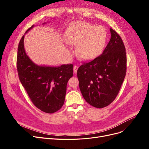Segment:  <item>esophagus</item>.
I'll list each match as a JSON object with an SVG mask.
<instances>
[{"mask_svg":"<svg viewBox=\"0 0 149 149\" xmlns=\"http://www.w3.org/2000/svg\"><path fill=\"white\" fill-rule=\"evenodd\" d=\"M77 70H78V66H74V74H77Z\"/></svg>","mask_w":149,"mask_h":149,"instance_id":"1","label":"esophagus"}]
</instances>
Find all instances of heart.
<instances>
[{"label":"heart","mask_w":149,"mask_h":149,"mask_svg":"<svg viewBox=\"0 0 149 149\" xmlns=\"http://www.w3.org/2000/svg\"><path fill=\"white\" fill-rule=\"evenodd\" d=\"M107 38V31L104 26L78 22L70 26L66 36V42L70 45H78L77 51L79 56L88 60L103 51ZM66 51L69 52V50Z\"/></svg>","instance_id":"1"}]
</instances>
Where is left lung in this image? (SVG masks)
Listing matches in <instances>:
<instances>
[{
    "label": "left lung",
    "mask_w": 149,
    "mask_h": 149,
    "mask_svg": "<svg viewBox=\"0 0 149 149\" xmlns=\"http://www.w3.org/2000/svg\"><path fill=\"white\" fill-rule=\"evenodd\" d=\"M110 31L111 38L103 54L77 70L83 98L97 108L106 107L115 99L126 73L124 45L115 30Z\"/></svg>",
    "instance_id": "left-lung-1"
}]
</instances>
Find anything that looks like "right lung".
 Segmentation results:
<instances>
[{
	"instance_id": "1",
	"label": "right lung",
	"mask_w": 149,
	"mask_h": 149,
	"mask_svg": "<svg viewBox=\"0 0 149 149\" xmlns=\"http://www.w3.org/2000/svg\"><path fill=\"white\" fill-rule=\"evenodd\" d=\"M24 37L25 35L19 43L17 57L20 81L36 107L46 113L56 112L64 104L66 85L73 76V65L48 66L34 63L25 52Z\"/></svg>"
}]
</instances>
